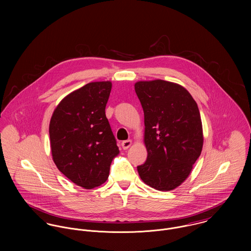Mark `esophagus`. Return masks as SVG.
I'll use <instances>...</instances> for the list:
<instances>
[{"mask_svg": "<svg viewBox=\"0 0 251 251\" xmlns=\"http://www.w3.org/2000/svg\"><path fill=\"white\" fill-rule=\"evenodd\" d=\"M131 144H132L131 140H126V141L122 142V147H123L124 150H126V149H128L131 146Z\"/></svg>", "mask_w": 251, "mask_h": 251, "instance_id": "esophagus-1", "label": "esophagus"}]
</instances>
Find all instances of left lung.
I'll list each match as a JSON object with an SVG mask.
<instances>
[{
  "label": "left lung",
  "mask_w": 251,
  "mask_h": 251,
  "mask_svg": "<svg viewBox=\"0 0 251 251\" xmlns=\"http://www.w3.org/2000/svg\"><path fill=\"white\" fill-rule=\"evenodd\" d=\"M135 93L144 111L148 156L137 166L151 187L169 191L189 176L203 148V128L196 101L182 86L164 80L139 81Z\"/></svg>",
  "instance_id": "left-lung-1"
}]
</instances>
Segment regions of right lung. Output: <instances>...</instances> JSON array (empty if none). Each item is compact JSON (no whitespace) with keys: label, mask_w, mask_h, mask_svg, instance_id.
<instances>
[{"label":"right lung","mask_w":251,"mask_h":251,"mask_svg":"<svg viewBox=\"0 0 251 251\" xmlns=\"http://www.w3.org/2000/svg\"><path fill=\"white\" fill-rule=\"evenodd\" d=\"M112 83L91 82L68 95L49 125L53 161L75 184L86 189L106 181L120 152L105 115Z\"/></svg>","instance_id":"add662e5"}]
</instances>
